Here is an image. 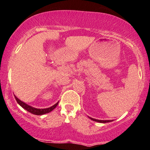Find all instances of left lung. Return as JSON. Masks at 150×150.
<instances>
[{"mask_svg":"<svg viewBox=\"0 0 150 150\" xmlns=\"http://www.w3.org/2000/svg\"><path fill=\"white\" fill-rule=\"evenodd\" d=\"M89 118L91 119V120L97 121V122H99V123H108V122H111V121H112V120H98V119H93V118H91V117H89Z\"/></svg>","mask_w":150,"mask_h":150,"instance_id":"8db88e82","label":"left lung"}]
</instances>
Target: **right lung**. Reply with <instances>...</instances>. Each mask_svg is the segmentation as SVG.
Listing matches in <instances>:
<instances>
[{"instance_id": "add662e5", "label": "right lung", "mask_w": 150, "mask_h": 150, "mask_svg": "<svg viewBox=\"0 0 150 150\" xmlns=\"http://www.w3.org/2000/svg\"><path fill=\"white\" fill-rule=\"evenodd\" d=\"M15 98L16 100H17V103H18L19 105L22 107V108H24V110H26V111H28V112H30V113H31V114H35V115H43V114L49 113V112H50L51 111L53 110L56 107H57V105H58V103H59V102H58V103H57L56 104H54V105H52V107H48V108L37 109V108H35V107H33L30 106V105H27V104H26L25 103H24V102L21 101V100H19V98H17L15 96Z\"/></svg>"}]
</instances>
